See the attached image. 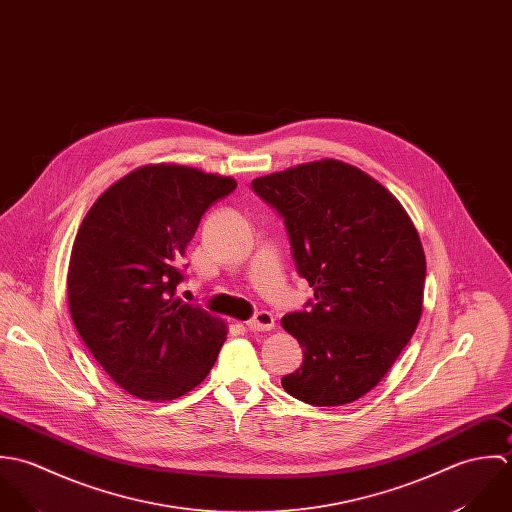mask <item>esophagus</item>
Segmentation results:
<instances>
[{"label": "esophagus", "instance_id": "obj_1", "mask_svg": "<svg viewBox=\"0 0 512 512\" xmlns=\"http://www.w3.org/2000/svg\"><path fill=\"white\" fill-rule=\"evenodd\" d=\"M273 326H275V316L269 310H261L251 320H247V328L253 332H265V330H271Z\"/></svg>", "mask_w": 512, "mask_h": 512}]
</instances>
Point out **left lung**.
<instances>
[{
  "label": "left lung",
  "mask_w": 512,
  "mask_h": 512,
  "mask_svg": "<svg viewBox=\"0 0 512 512\" xmlns=\"http://www.w3.org/2000/svg\"><path fill=\"white\" fill-rule=\"evenodd\" d=\"M285 221L297 273L314 289L307 310L283 316L303 366L281 384L316 408L368 394L417 328L425 255L402 204L374 178L318 160L251 182Z\"/></svg>",
  "instance_id": "obj_1"
}]
</instances>
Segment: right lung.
<instances>
[{
	"label": "right lung",
	"mask_w": 512,
	"mask_h": 512,
	"mask_svg": "<svg viewBox=\"0 0 512 512\" xmlns=\"http://www.w3.org/2000/svg\"><path fill=\"white\" fill-rule=\"evenodd\" d=\"M237 188L202 170L142 166L112 184L73 243L67 293L77 332L128 394L174 400L204 382L225 324L176 297L205 211Z\"/></svg>",
	"instance_id": "add662e5"
}]
</instances>
